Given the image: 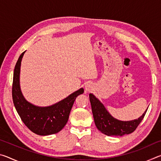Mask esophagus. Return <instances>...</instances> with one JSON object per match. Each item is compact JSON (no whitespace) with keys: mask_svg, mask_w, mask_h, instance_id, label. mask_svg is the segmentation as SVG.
Returning a JSON list of instances; mask_svg holds the SVG:
<instances>
[{"mask_svg":"<svg viewBox=\"0 0 161 161\" xmlns=\"http://www.w3.org/2000/svg\"><path fill=\"white\" fill-rule=\"evenodd\" d=\"M94 89V85L92 82H88L85 85V89L86 92H91Z\"/></svg>","mask_w":161,"mask_h":161,"instance_id":"1","label":"esophagus"}]
</instances>
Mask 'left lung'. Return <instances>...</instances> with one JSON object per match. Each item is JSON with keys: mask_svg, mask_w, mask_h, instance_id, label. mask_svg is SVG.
<instances>
[{"mask_svg": "<svg viewBox=\"0 0 161 161\" xmlns=\"http://www.w3.org/2000/svg\"><path fill=\"white\" fill-rule=\"evenodd\" d=\"M94 123L101 132L107 136H124L133 133L146 115L147 109L138 119L129 121H119L111 116L103 105L93 94H89Z\"/></svg>", "mask_w": 161, "mask_h": 161, "instance_id": "obj_1", "label": "left lung"}]
</instances>
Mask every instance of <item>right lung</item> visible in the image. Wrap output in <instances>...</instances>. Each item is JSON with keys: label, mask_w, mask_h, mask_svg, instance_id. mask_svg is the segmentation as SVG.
<instances>
[{"label": "right lung", "mask_w": 161, "mask_h": 161, "mask_svg": "<svg viewBox=\"0 0 161 161\" xmlns=\"http://www.w3.org/2000/svg\"><path fill=\"white\" fill-rule=\"evenodd\" d=\"M25 52L19 57L13 73V103L21 120L31 131L41 136L57 133L66 125L73 103L78 95L84 93V89L81 88L50 107H39L30 103L22 94L19 82L21 60Z\"/></svg>", "instance_id": "obj_1"}]
</instances>
